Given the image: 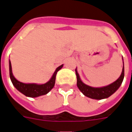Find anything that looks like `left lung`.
<instances>
[{
    "mask_svg": "<svg viewBox=\"0 0 132 132\" xmlns=\"http://www.w3.org/2000/svg\"><path fill=\"white\" fill-rule=\"evenodd\" d=\"M75 71H76L77 79V86L79 90L85 96L91 99H95V100H102L104 98L109 97L112 94H113L122 84L124 76H125V70H124L123 65L120 77L113 84H110L107 86H105V87H102V88H93V87L84 84L80 79L77 70H75Z\"/></svg>",
    "mask_w": 132,
    "mask_h": 132,
    "instance_id": "8db88e82",
    "label": "left lung"
}]
</instances>
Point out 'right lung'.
Wrapping results in <instances>:
<instances>
[{
    "label": "right lung",
    "instance_id": "add662e5",
    "mask_svg": "<svg viewBox=\"0 0 132 132\" xmlns=\"http://www.w3.org/2000/svg\"><path fill=\"white\" fill-rule=\"evenodd\" d=\"M9 65H10V77L11 81L12 82V84L14 85V86L19 92L23 93L24 95L30 97H37L47 94L53 88V86L55 85L56 74L62 67V65L59 66L55 70V72L53 73V76L51 77V79L47 83L44 84H42V85H37V84H23V83H21L20 81H17L14 78L13 74H12L10 60V62H9Z\"/></svg>",
    "mask_w": 132,
    "mask_h": 132
}]
</instances>
